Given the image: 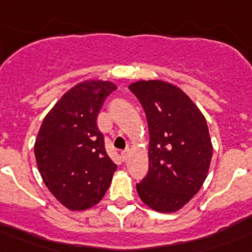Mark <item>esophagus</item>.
Wrapping results in <instances>:
<instances>
[{
    "label": "esophagus",
    "mask_w": 252,
    "mask_h": 252,
    "mask_svg": "<svg viewBox=\"0 0 252 252\" xmlns=\"http://www.w3.org/2000/svg\"><path fill=\"white\" fill-rule=\"evenodd\" d=\"M129 152H131V150H129L128 148H127L126 150H124V152L121 153V158H123V160H124V161H126V160H127V158H128V154H129Z\"/></svg>",
    "instance_id": "34e87169"
}]
</instances>
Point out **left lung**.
Here are the masks:
<instances>
[{
  "instance_id": "obj_1",
  "label": "left lung",
  "mask_w": 252,
  "mask_h": 252,
  "mask_svg": "<svg viewBox=\"0 0 252 252\" xmlns=\"http://www.w3.org/2000/svg\"><path fill=\"white\" fill-rule=\"evenodd\" d=\"M145 111L149 170L139 198L158 212H176L199 191L209 173L212 143L203 113L181 88L160 80L128 86Z\"/></svg>"
}]
</instances>
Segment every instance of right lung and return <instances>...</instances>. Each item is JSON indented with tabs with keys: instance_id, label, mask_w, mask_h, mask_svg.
<instances>
[{
	"instance_id": "obj_1",
	"label": "right lung",
	"mask_w": 252,
	"mask_h": 252,
	"mask_svg": "<svg viewBox=\"0 0 252 252\" xmlns=\"http://www.w3.org/2000/svg\"><path fill=\"white\" fill-rule=\"evenodd\" d=\"M116 86L87 80L62 95L43 119L35 141V158L43 182L69 210L94 206L110 186L116 164L108 157L97 116Z\"/></svg>"
}]
</instances>
